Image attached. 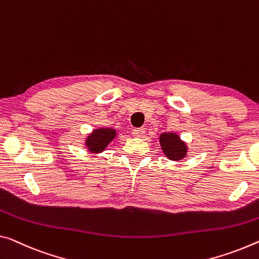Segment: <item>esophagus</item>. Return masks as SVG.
<instances>
[{"mask_svg": "<svg viewBox=\"0 0 259 259\" xmlns=\"http://www.w3.org/2000/svg\"><path fill=\"white\" fill-rule=\"evenodd\" d=\"M132 134L137 138H142L143 135H145V128H142V127H139V128H134Z\"/></svg>", "mask_w": 259, "mask_h": 259, "instance_id": "1", "label": "esophagus"}]
</instances>
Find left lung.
<instances>
[{
  "label": "left lung",
  "instance_id": "left-lung-1",
  "mask_svg": "<svg viewBox=\"0 0 259 259\" xmlns=\"http://www.w3.org/2000/svg\"><path fill=\"white\" fill-rule=\"evenodd\" d=\"M162 150L172 161H180L185 157L188 153V147L180 137L175 133H163L160 137Z\"/></svg>",
  "mask_w": 259,
  "mask_h": 259
}]
</instances>
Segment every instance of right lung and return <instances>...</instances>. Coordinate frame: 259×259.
Masks as SVG:
<instances>
[{"label":"right lung","mask_w":259,"mask_h":259,"mask_svg":"<svg viewBox=\"0 0 259 259\" xmlns=\"http://www.w3.org/2000/svg\"><path fill=\"white\" fill-rule=\"evenodd\" d=\"M114 137H116V131L112 128L95 130L87 138L85 146L88 147L89 152L91 153H101L113 140Z\"/></svg>","instance_id":"right-lung-1"}]
</instances>
